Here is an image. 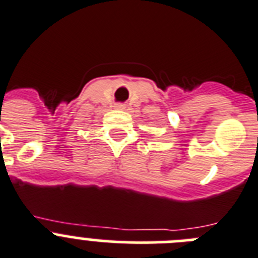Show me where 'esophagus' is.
Listing matches in <instances>:
<instances>
[{"label": "esophagus", "instance_id": "34e87169", "mask_svg": "<svg viewBox=\"0 0 258 258\" xmlns=\"http://www.w3.org/2000/svg\"><path fill=\"white\" fill-rule=\"evenodd\" d=\"M114 108H115V109H119V110H122V109L126 108V105H124V104L117 103V104H115V105H114Z\"/></svg>", "mask_w": 258, "mask_h": 258}]
</instances>
